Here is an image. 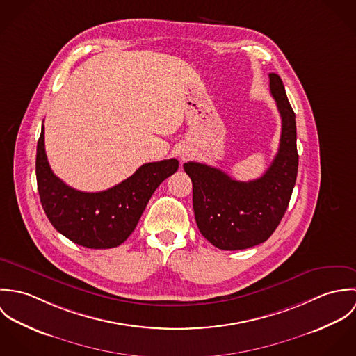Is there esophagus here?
Instances as JSON below:
<instances>
[{
	"mask_svg": "<svg viewBox=\"0 0 356 356\" xmlns=\"http://www.w3.org/2000/svg\"><path fill=\"white\" fill-rule=\"evenodd\" d=\"M188 157H189V152H184L181 154V159H182V160H185V159H188Z\"/></svg>",
	"mask_w": 356,
	"mask_h": 356,
	"instance_id": "34e87169",
	"label": "esophagus"
}]
</instances>
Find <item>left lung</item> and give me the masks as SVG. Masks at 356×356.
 <instances>
[{"instance_id":"left-lung-1","label":"left lung","mask_w":356,"mask_h":356,"mask_svg":"<svg viewBox=\"0 0 356 356\" xmlns=\"http://www.w3.org/2000/svg\"><path fill=\"white\" fill-rule=\"evenodd\" d=\"M268 78L282 129L278 152L267 171L257 179L241 182L203 163L184 164L193 185L197 227L212 245L223 251L264 243L280 225L295 188L299 165L296 116L280 75L271 72Z\"/></svg>"}]
</instances>
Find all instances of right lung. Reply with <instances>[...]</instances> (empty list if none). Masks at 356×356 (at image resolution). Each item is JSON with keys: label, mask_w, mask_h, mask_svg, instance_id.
<instances>
[{"label": "right lung", "mask_w": 356, "mask_h": 356, "mask_svg": "<svg viewBox=\"0 0 356 356\" xmlns=\"http://www.w3.org/2000/svg\"><path fill=\"white\" fill-rule=\"evenodd\" d=\"M44 126L37 145V185L41 204L53 227L72 243L108 250L124 243L136 229L157 186L178 170V160L143 164L111 189L88 193L65 185L51 170L45 152Z\"/></svg>", "instance_id": "1"}]
</instances>
